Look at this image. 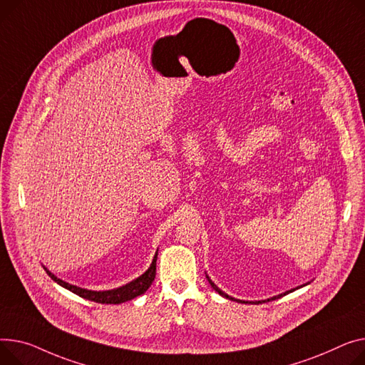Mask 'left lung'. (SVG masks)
Listing matches in <instances>:
<instances>
[{
	"instance_id": "1",
	"label": "left lung",
	"mask_w": 365,
	"mask_h": 365,
	"mask_svg": "<svg viewBox=\"0 0 365 365\" xmlns=\"http://www.w3.org/2000/svg\"><path fill=\"white\" fill-rule=\"evenodd\" d=\"M207 279H208V282H210V284H211V286H212V289H214V290H215V292H218V294H220V295H222V297H225V298H229V299H232V301H237V299H233V298H232V297H229V295H226V294H225V292H222V290H220V289H218V287H217V286H215V284H214V283H212V282H211V280H210V277H207ZM292 290H294V289H292ZM292 290H289V292H292ZM289 292H286V294H289ZM286 294H282V295H277V297H274V298H272V299H267V301H273V299H277V298H280V297H283V295H286ZM237 302H245V301H237ZM261 302H265V301H258V302H257V304H261ZM247 304H248V301H247Z\"/></svg>"
}]
</instances>
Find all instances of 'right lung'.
Returning <instances> with one entry per match:
<instances>
[{
	"instance_id": "obj_1",
	"label": "right lung",
	"mask_w": 365,
	"mask_h": 365,
	"mask_svg": "<svg viewBox=\"0 0 365 365\" xmlns=\"http://www.w3.org/2000/svg\"><path fill=\"white\" fill-rule=\"evenodd\" d=\"M157 254L153 259V264L150 269L145 272L142 276H139L136 280L121 286V287H117V289H113V290H103V292H95V290H88V289H82V287H78V286H73L70 283H66L63 282L61 279L56 277L51 272H48L46 269V273L48 276H50L54 282H57L60 286L68 289L70 292L76 294L85 299H89V301H93V302H98V304H121V302H126V301H130L139 295H142L143 292H147L148 287L151 286V283L154 282V277H155V269H157Z\"/></svg>"
}]
</instances>
